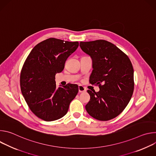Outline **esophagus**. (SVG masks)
I'll use <instances>...</instances> for the list:
<instances>
[{
	"label": "esophagus",
	"instance_id": "esophagus-1",
	"mask_svg": "<svg viewBox=\"0 0 156 156\" xmlns=\"http://www.w3.org/2000/svg\"><path fill=\"white\" fill-rule=\"evenodd\" d=\"M78 91H79V93H84L86 91V89L85 87L81 86V85H79L78 86Z\"/></svg>",
	"mask_w": 156,
	"mask_h": 156
}]
</instances>
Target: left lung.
<instances>
[{
	"label": "left lung",
	"instance_id": "obj_1",
	"mask_svg": "<svg viewBox=\"0 0 156 156\" xmlns=\"http://www.w3.org/2000/svg\"><path fill=\"white\" fill-rule=\"evenodd\" d=\"M82 51L93 60L90 83L99 91L87 90L90 100L85 108L93 118L107 121L117 117L129 103L134 90V70L128 57L105 40L80 42Z\"/></svg>",
	"mask_w": 156,
	"mask_h": 156
}]
</instances>
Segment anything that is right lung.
<instances>
[{"label": "right lung", "mask_w": 156, "mask_h": 156, "mask_svg": "<svg viewBox=\"0 0 156 156\" xmlns=\"http://www.w3.org/2000/svg\"><path fill=\"white\" fill-rule=\"evenodd\" d=\"M79 46L49 38L34 47L27 57L20 74L21 93L32 112L47 122L58 120L67 113L71 101L78 92L76 84L57 87L55 76L64 69L67 58Z\"/></svg>", "instance_id": "1"}]
</instances>
